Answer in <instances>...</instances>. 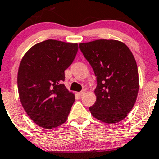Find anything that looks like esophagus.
I'll list each match as a JSON object with an SVG mask.
<instances>
[{
	"mask_svg": "<svg viewBox=\"0 0 159 159\" xmlns=\"http://www.w3.org/2000/svg\"><path fill=\"white\" fill-rule=\"evenodd\" d=\"M85 93V89H83V90H81L80 93H78V94H79L80 96H83Z\"/></svg>",
	"mask_w": 159,
	"mask_h": 159,
	"instance_id": "1",
	"label": "esophagus"
}]
</instances>
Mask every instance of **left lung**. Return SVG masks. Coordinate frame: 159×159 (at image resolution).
<instances>
[{"mask_svg":"<svg viewBox=\"0 0 159 159\" xmlns=\"http://www.w3.org/2000/svg\"><path fill=\"white\" fill-rule=\"evenodd\" d=\"M97 77V100L91 114L106 123L123 120L130 112L139 92V72L134 55L124 43L96 40L79 44Z\"/></svg>","mask_w":159,"mask_h":159,"instance_id":"obj_1","label":"left lung"}]
</instances>
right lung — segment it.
<instances>
[{"label":"right lung","instance_id":"obj_1","mask_svg":"<svg viewBox=\"0 0 159 159\" xmlns=\"http://www.w3.org/2000/svg\"><path fill=\"white\" fill-rule=\"evenodd\" d=\"M78 44L46 40L23 57L17 74L20 102L30 118L45 129L66 121L75 98L66 89L65 70L73 63Z\"/></svg>","mask_w":159,"mask_h":159}]
</instances>
